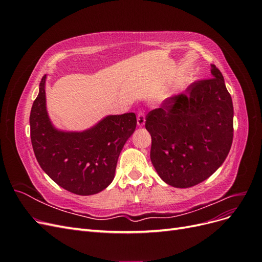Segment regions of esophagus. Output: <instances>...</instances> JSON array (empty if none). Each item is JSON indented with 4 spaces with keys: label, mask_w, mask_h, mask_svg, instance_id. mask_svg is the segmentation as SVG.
<instances>
[{
    "label": "esophagus",
    "mask_w": 262,
    "mask_h": 262,
    "mask_svg": "<svg viewBox=\"0 0 262 262\" xmlns=\"http://www.w3.org/2000/svg\"><path fill=\"white\" fill-rule=\"evenodd\" d=\"M137 122H138L139 126H143L145 124V115L143 112H142V110H140V112L138 113Z\"/></svg>",
    "instance_id": "obj_1"
}]
</instances>
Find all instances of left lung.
<instances>
[{"mask_svg":"<svg viewBox=\"0 0 262 262\" xmlns=\"http://www.w3.org/2000/svg\"><path fill=\"white\" fill-rule=\"evenodd\" d=\"M234 108L220 70L185 93L166 99L146 116L150 161L158 176L175 188L208 179L224 163L233 142Z\"/></svg>","mask_w":262,"mask_h":262,"instance_id":"left-lung-1","label":"left lung"}]
</instances>
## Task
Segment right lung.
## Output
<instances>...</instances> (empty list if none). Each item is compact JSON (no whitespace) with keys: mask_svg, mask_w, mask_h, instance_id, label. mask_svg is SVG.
<instances>
[{"mask_svg":"<svg viewBox=\"0 0 262 262\" xmlns=\"http://www.w3.org/2000/svg\"><path fill=\"white\" fill-rule=\"evenodd\" d=\"M46 78L31 107V144L42 170L68 191L91 195L106 189L115 178L117 162L137 126L136 114L109 115L84 131L55 128L46 104Z\"/></svg>","mask_w":262,"mask_h":262,"instance_id":"obj_1","label":"right lung"}]
</instances>
